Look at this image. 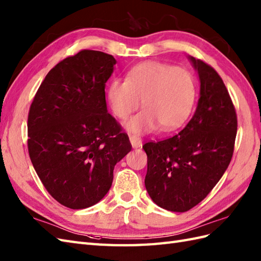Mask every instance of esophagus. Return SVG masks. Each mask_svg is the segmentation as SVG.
<instances>
[{
    "mask_svg": "<svg viewBox=\"0 0 261 261\" xmlns=\"http://www.w3.org/2000/svg\"><path fill=\"white\" fill-rule=\"evenodd\" d=\"M129 139H130V142H131L132 148L137 149V148L142 147V140H141V138H139L138 136H135V135H131V136L129 137Z\"/></svg>",
    "mask_w": 261,
    "mask_h": 261,
    "instance_id": "34e87169",
    "label": "esophagus"
}]
</instances>
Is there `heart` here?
<instances>
[{
    "label": "heart",
    "mask_w": 261,
    "mask_h": 261,
    "mask_svg": "<svg viewBox=\"0 0 261 261\" xmlns=\"http://www.w3.org/2000/svg\"><path fill=\"white\" fill-rule=\"evenodd\" d=\"M197 94L196 81L189 71L149 61L137 64L125 81L112 80L107 87V101L112 113L124 120L140 107L144 110L131 118L125 128L136 135L171 131L182 124L192 110Z\"/></svg>",
    "instance_id": "b5f03b06"
}]
</instances>
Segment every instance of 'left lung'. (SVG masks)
<instances>
[{
    "label": "left lung",
    "instance_id": "left-lung-1",
    "mask_svg": "<svg viewBox=\"0 0 261 261\" xmlns=\"http://www.w3.org/2000/svg\"><path fill=\"white\" fill-rule=\"evenodd\" d=\"M198 72L200 98L191 120L177 135L143 145L144 185L159 207L185 213L208 196L227 170L237 135V114L214 68L189 57Z\"/></svg>",
    "mask_w": 261,
    "mask_h": 261
}]
</instances>
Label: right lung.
<instances>
[{
    "instance_id": "obj_1",
    "label": "right lung",
    "mask_w": 261,
    "mask_h": 261,
    "mask_svg": "<svg viewBox=\"0 0 261 261\" xmlns=\"http://www.w3.org/2000/svg\"><path fill=\"white\" fill-rule=\"evenodd\" d=\"M117 63L82 50L58 63L36 92L28 118V148L47 192L71 209L98 203L131 143L110 113L106 83Z\"/></svg>"
}]
</instances>
